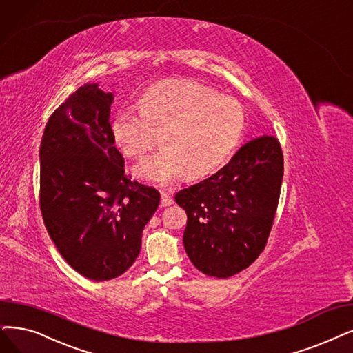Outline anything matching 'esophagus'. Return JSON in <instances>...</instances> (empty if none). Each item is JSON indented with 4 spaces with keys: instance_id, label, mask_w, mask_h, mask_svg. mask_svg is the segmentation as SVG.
<instances>
[{
    "instance_id": "1",
    "label": "esophagus",
    "mask_w": 353,
    "mask_h": 353,
    "mask_svg": "<svg viewBox=\"0 0 353 353\" xmlns=\"http://www.w3.org/2000/svg\"><path fill=\"white\" fill-rule=\"evenodd\" d=\"M171 204H174L172 196L169 195L168 192L162 191L161 192V207H168V205H171Z\"/></svg>"
}]
</instances>
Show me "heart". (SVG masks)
<instances>
[{
	"label": "heart",
	"mask_w": 353,
	"mask_h": 353,
	"mask_svg": "<svg viewBox=\"0 0 353 353\" xmlns=\"http://www.w3.org/2000/svg\"><path fill=\"white\" fill-rule=\"evenodd\" d=\"M139 111L120 110L112 136L129 158L140 159L158 142L162 149L136 168V175L169 184L181 175L199 179L219 169L237 146L246 111L233 97L204 83L175 79L150 87Z\"/></svg>",
	"instance_id": "b5f03b06"
}]
</instances>
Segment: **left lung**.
<instances>
[{
    "label": "left lung",
    "mask_w": 353,
    "mask_h": 353,
    "mask_svg": "<svg viewBox=\"0 0 353 353\" xmlns=\"http://www.w3.org/2000/svg\"><path fill=\"white\" fill-rule=\"evenodd\" d=\"M283 175L278 139L261 136L214 175L176 192L188 217L184 248L196 270L229 278L255 262L272 229Z\"/></svg>",
    "instance_id": "1"
}]
</instances>
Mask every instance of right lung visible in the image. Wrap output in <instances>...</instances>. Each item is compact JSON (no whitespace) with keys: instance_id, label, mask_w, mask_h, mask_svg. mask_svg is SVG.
Returning <instances> with one entry per match:
<instances>
[{"instance_id":"right-lung-1","label":"right lung","mask_w":353,"mask_h":353,"mask_svg":"<svg viewBox=\"0 0 353 353\" xmlns=\"http://www.w3.org/2000/svg\"><path fill=\"white\" fill-rule=\"evenodd\" d=\"M111 92L87 83L53 111L40 143V210L63 259L92 281L136 261L161 194L124 175L110 124Z\"/></svg>"}]
</instances>
